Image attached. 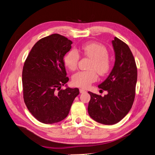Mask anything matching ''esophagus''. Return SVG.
I'll return each mask as SVG.
<instances>
[{
	"label": "esophagus",
	"instance_id": "34e87169",
	"mask_svg": "<svg viewBox=\"0 0 155 155\" xmlns=\"http://www.w3.org/2000/svg\"><path fill=\"white\" fill-rule=\"evenodd\" d=\"M79 92H80V93H81V94L87 92V91H86L85 90H84V89H82V88H80V89H79Z\"/></svg>",
	"mask_w": 155,
	"mask_h": 155
}]
</instances>
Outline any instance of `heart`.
<instances>
[{
	"label": "heart",
	"instance_id": "obj_1",
	"mask_svg": "<svg viewBox=\"0 0 155 155\" xmlns=\"http://www.w3.org/2000/svg\"><path fill=\"white\" fill-rule=\"evenodd\" d=\"M81 52L89 59L91 62L89 64L88 71H79L74 74L72 80L73 85L87 88L94 82L97 81V74L105 76L109 72L110 61L108 58V51L104 46L97 43H90L83 46ZM79 60V55L76 50H70L65 55L64 62L66 66L71 70L76 69Z\"/></svg>",
	"mask_w": 155,
	"mask_h": 155
}]
</instances>
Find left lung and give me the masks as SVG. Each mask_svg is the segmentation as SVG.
Segmentation results:
<instances>
[{
	"mask_svg": "<svg viewBox=\"0 0 155 155\" xmlns=\"http://www.w3.org/2000/svg\"><path fill=\"white\" fill-rule=\"evenodd\" d=\"M115 54L113 68L98 88L107 91L104 96L91 92L88 112L98 123L113 125L127 114L133 106L137 81V68L134 56L124 42L117 37L112 41Z\"/></svg>",
	"mask_w": 155,
	"mask_h": 155,
	"instance_id": "left-lung-1",
	"label": "left lung"
}]
</instances>
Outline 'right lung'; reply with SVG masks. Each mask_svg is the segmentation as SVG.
<instances>
[{
    "mask_svg": "<svg viewBox=\"0 0 155 155\" xmlns=\"http://www.w3.org/2000/svg\"><path fill=\"white\" fill-rule=\"evenodd\" d=\"M72 42L58 34L40 39L33 46L22 69L23 97L28 109L40 122L52 124L68 116L79 94L78 88L61 89L67 77L64 56Z\"/></svg>",
    "mask_w": 155,
    "mask_h": 155,
    "instance_id": "right-lung-1",
    "label": "right lung"
}]
</instances>
